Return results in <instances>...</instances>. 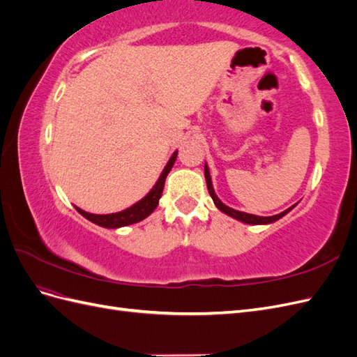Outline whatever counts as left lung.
I'll use <instances>...</instances> for the list:
<instances>
[{
  "instance_id": "left-lung-1",
  "label": "left lung",
  "mask_w": 357,
  "mask_h": 357,
  "mask_svg": "<svg viewBox=\"0 0 357 357\" xmlns=\"http://www.w3.org/2000/svg\"><path fill=\"white\" fill-rule=\"evenodd\" d=\"M204 172H205V180H207V188H208V192H210V195H211L214 204L218 205L219 210H222L223 213L231 215V218H234V219H236V220H241V222L248 223V225L273 223V222H275V220H278V219H282L284 214H287L291 208H294V207H290L289 210H286V211H283V213H280V214H275V215H269V218H261V215H255V214H248V213H243V211H236V210L228 207V205H225L218 197H215V193H214V190H213L211 177H210V172H208V167H207V165L204 167Z\"/></svg>"
}]
</instances>
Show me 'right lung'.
I'll use <instances>...</instances> for the list:
<instances>
[{"label": "right lung", "mask_w": 357, "mask_h": 357, "mask_svg": "<svg viewBox=\"0 0 357 357\" xmlns=\"http://www.w3.org/2000/svg\"><path fill=\"white\" fill-rule=\"evenodd\" d=\"M177 158V152H174V155L171 156L169 162L167 164V167L162 171V174L159 177V180L156 181V185L153 186V189L150 190L147 195L138 201L137 204H134L132 207H129L123 211L119 213H113V214H91L86 213L82 208L75 207L83 218H86L88 220L102 226V228H121V226H126V225H132L137 223L139 220L146 219L149 214H152L153 210L158 207L159 204V198L162 197V190H164V185H165V178L168 176V172L171 171L172 165H174Z\"/></svg>", "instance_id": "right-lung-1"}]
</instances>
